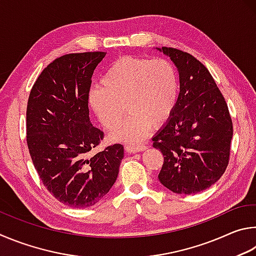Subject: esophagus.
<instances>
[{
    "label": "esophagus",
    "instance_id": "obj_1",
    "mask_svg": "<svg viewBox=\"0 0 256 256\" xmlns=\"http://www.w3.org/2000/svg\"><path fill=\"white\" fill-rule=\"evenodd\" d=\"M147 147L145 145H126L124 150L128 153H137V152L145 150Z\"/></svg>",
    "mask_w": 256,
    "mask_h": 256
}]
</instances>
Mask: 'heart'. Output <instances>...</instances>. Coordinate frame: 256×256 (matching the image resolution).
Returning <instances> with one entry per match:
<instances>
[{
	"instance_id": "1",
	"label": "heart",
	"mask_w": 256,
	"mask_h": 256,
	"mask_svg": "<svg viewBox=\"0 0 256 256\" xmlns=\"http://www.w3.org/2000/svg\"><path fill=\"white\" fill-rule=\"evenodd\" d=\"M100 84L91 90L88 102L103 127H116L124 118V106L130 112L110 134L112 140L140 142L152 126L166 122L176 106L178 73L164 58L121 57L108 67Z\"/></svg>"
}]
</instances>
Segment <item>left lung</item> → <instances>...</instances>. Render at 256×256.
Wrapping results in <instances>:
<instances>
[{"mask_svg":"<svg viewBox=\"0 0 256 256\" xmlns=\"http://www.w3.org/2000/svg\"><path fill=\"white\" fill-rule=\"evenodd\" d=\"M160 50L178 67L180 94L166 124L153 137V147L164 156L158 178L176 194H198L226 171L232 116L225 98L202 62L176 48Z\"/></svg>","mask_w":256,"mask_h":256,"instance_id":"left-lung-1","label":"left lung"}]
</instances>
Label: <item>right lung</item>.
Returning a JSON list of instances; mask_svg holds the SVG:
<instances>
[{
	"instance_id": "add662e5",
	"label": "right lung",
	"mask_w": 256,
	"mask_h": 256,
	"mask_svg": "<svg viewBox=\"0 0 256 256\" xmlns=\"http://www.w3.org/2000/svg\"><path fill=\"white\" fill-rule=\"evenodd\" d=\"M104 52L67 54L36 80L26 106V144L44 186L68 207L98 204L114 184L124 146L106 147L92 158L104 134L90 122L92 75Z\"/></svg>"
}]
</instances>
